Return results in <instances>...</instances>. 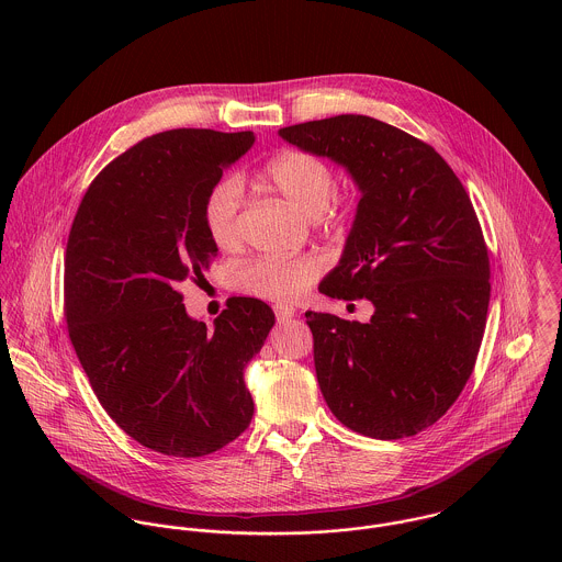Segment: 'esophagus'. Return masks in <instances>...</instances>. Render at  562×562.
<instances>
[{
    "instance_id": "obj_1",
    "label": "esophagus",
    "mask_w": 562,
    "mask_h": 562,
    "mask_svg": "<svg viewBox=\"0 0 562 562\" xmlns=\"http://www.w3.org/2000/svg\"><path fill=\"white\" fill-rule=\"evenodd\" d=\"M272 310H274V316H277V321L279 322L290 321V318H294V314H296V307H294V305H288V303H277Z\"/></svg>"
}]
</instances>
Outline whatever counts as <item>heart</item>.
<instances>
[{"label": "heart", "instance_id": "1", "mask_svg": "<svg viewBox=\"0 0 562 562\" xmlns=\"http://www.w3.org/2000/svg\"><path fill=\"white\" fill-rule=\"evenodd\" d=\"M263 179L279 196L310 218H321L335 192L330 166L305 151L279 154L266 164ZM241 201V181L236 175L218 179L205 196L203 225L207 238L221 250H229L240 241ZM322 268L324 261L316 255L259 257L234 272V283L241 292L255 296L294 301L321 277Z\"/></svg>", "mask_w": 562, "mask_h": 562}]
</instances>
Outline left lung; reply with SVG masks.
I'll return each instance as SVG.
<instances>
[{"mask_svg":"<svg viewBox=\"0 0 562 562\" xmlns=\"http://www.w3.org/2000/svg\"><path fill=\"white\" fill-rule=\"evenodd\" d=\"M341 166L361 192L330 299H368L370 322L307 312L322 396L355 432L401 439L463 392L488 310V255L472 201L446 160L398 127L339 114L279 130Z\"/></svg>","mask_w":562,"mask_h":562,"instance_id":"1","label":"left lung"}]
</instances>
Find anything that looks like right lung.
I'll return each instance as SVG.
<instances>
[{"instance_id":"1","label":"right lung","mask_w":562,"mask_h":562,"mask_svg":"<svg viewBox=\"0 0 562 562\" xmlns=\"http://www.w3.org/2000/svg\"><path fill=\"white\" fill-rule=\"evenodd\" d=\"M255 134L170 130L145 138L90 183L65 257V316L81 368L108 415L166 457H205L252 419L246 363L274 326L272 310L236 296L194 321L179 285L218 255L203 203Z\"/></svg>"}]
</instances>
